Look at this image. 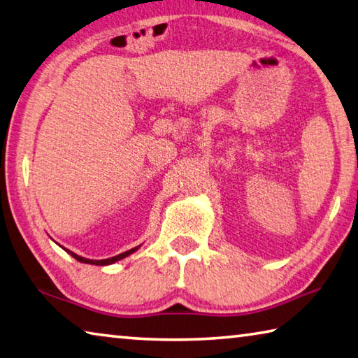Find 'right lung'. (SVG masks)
Masks as SVG:
<instances>
[{
  "label": "right lung",
  "mask_w": 358,
  "mask_h": 358,
  "mask_svg": "<svg viewBox=\"0 0 358 358\" xmlns=\"http://www.w3.org/2000/svg\"><path fill=\"white\" fill-rule=\"evenodd\" d=\"M134 250H138V247H134V249H131V250H127V252H123V253H120V255H115V257H113V258H106V259H87V258H83V257H80V255H76V253H73V252H70V250H67L71 257H73L75 259H78V262L80 263H87V264H96V266H105V264H113V263H115V262H119V259H122V258H125V257H128L129 253H133Z\"/></svg>",
  "instance_id": "obj_1"
}]
</instances>
